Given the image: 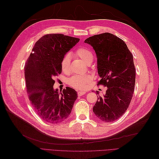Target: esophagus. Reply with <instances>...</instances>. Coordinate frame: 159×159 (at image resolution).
Returning a JSON list of instances; mask_svg holds the SVG:
<instances>
[{
  "label": "esophagus",
  "mask_w": 159,
  "mask_h": 159,
  "mask_svg": "<svg viewBox=\"0 0 159 159\" xmlns=\"http://www.w3.org/2000/svg\"><path fill=\"white\" fill-rule=\"evenodd\" d=\"M85 91H78V96H82L83 95L85 94Z\"/></svg>",
  "instance_id": "esophagus-1"
}]
</instances>
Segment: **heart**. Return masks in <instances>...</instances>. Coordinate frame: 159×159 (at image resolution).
Returning a JSON list of instances; mask_svg holds the SVG:
<instances>
[{"label": "heart", "instance_id": "obj_1", "mask_svg": "<svg viewBox=\"0 0 159 159\" xmlns=\"http://www.w3.org/2000/svg\"><path fill=\"white\" fill-rule=\"evenodd\" d=\"M74 54L76 57H79L82 61L87 64H90L93 60V54L88 48L85 47H80L77 49ZM70 55L66 54L63 57L61 63V68L64 72H68L70 70ZM91 79V75L89 74L79 75L75 74L68 80V84L76 89H83L85 88Z\"/></svg>", "mask_w": 159, "mask_h": 159}]
</instances>
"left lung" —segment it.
Instances as JSON below:
<instances>
[{
  "label": "left lung",
  "instance_id": "left-lung-1",
  "mask_svg": "<svg viewBox=\"0 0 159 159\" xmlns=\"http://www.w3.org/2000/svg\"><path fill=\"white\" fill-rule=\"evenodd\" d=\"M85 42L97 55L101 78L97 85L107 88L105 95L98 97L93 111L102 121H115L126 111L133 95L136 70L133 54L123 40L111 33L89 37Z\"/></svg>",
  "mask_w": 159,
  "mask_h": 159
}]
</instances>
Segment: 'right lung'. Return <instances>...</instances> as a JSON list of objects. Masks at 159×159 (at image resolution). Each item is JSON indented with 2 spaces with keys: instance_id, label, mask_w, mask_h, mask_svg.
<instances>
[{
  "instance_id": "right-lung-1",
  "label": "right lung",
  "mask_w": 159,
  "mask_h": 159,
  "mask_svg": "<svg viewBox=\"0 0 159 159\" xmlns=\"http://www.w3.org/2000/svg\"><path fill=\"white\" fill-rule=\"evenodd\" d=\"M80 38L61 34H48L41 37L34 46L25 66L28 97L35 112L44 121L57 124L70 115L77 92L71 88L54 90V78L61 73L64 55Z\"/></svg>"
}]
</instances>
